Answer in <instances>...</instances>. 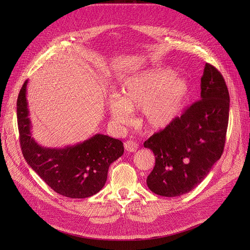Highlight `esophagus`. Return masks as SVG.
I'll use <instances>...</instances> for the list:
<instances>
[{
    "mask_svg": "<svg viewBox=\"0 0 250 250\" xmlns=\"http://www.w3.org/2000/svg\"><path fill=\"white\" fill-rule=\"evenodd\" d=\"M124 147H125V150L128 151V152H135L137 149L139 148V145L134 141L130 140V141H126L124 143Z\"/></svg>",
    "mask_w": 250,
    "mask_h": 250,
    "instance_id": "esophagus-1",
    "label": "esophagus"
}]
</instances>
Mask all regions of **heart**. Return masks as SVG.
<instances>
[{
	"label": "heart",
	"instance_id": "obj_1",
	"mask_svg": "<svg viewBox=\"0 0 250 250\" xmlns=\"http://www.w3.org/2000/svg\"><path fill=\"white\" fill-rule=\"evenodd\" d=\"M188 92V82L172 70H147L127 78L122 95H112L108 107L119 124H129L132 111L142 110L149 128L163 129L178 117Z\"/></svg>",
	"mask_w": 250,
	"mask_h": 250
}]
</instances>
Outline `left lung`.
Returning a JSON list of instances; mask_svg holds the SVG:
<instances>
[{
	"label": "left lung",
	"instance_id": "8db88e82",
	"mask_svg": "<svg viewBox=\"0 0 250 250\" xmlns=\"http://www.w3.org/2000/svg\"><path fill=\"white\" fill-rule=\"evenodd\" d=\"M200 86V100L144 143L155 155L147 186L157 195L177 197L191 192L222 155L229 116V89L221 73L209 63L204 66Z\"/></svg>",
	"mask_w": 250,
	"mask_h": 250
}]
</instances>
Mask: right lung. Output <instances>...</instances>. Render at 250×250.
<instances>
[{"mask_svg": "<svg viewBox=\"0 0 250 250\" xmlns=\"http://www.w3.org/2000/svg\"><path fill=\"white\" fill-rule=\"evenodd\" d=\"M27 83L28 80L21 88L17 102L21 148L27 164L51 188L65 197L86 198L97 194L106 183L110 164L123 155V143L97 133L64 148L39 145L31 134Z\"/></svg>", "mask_w": 250, "mask_h": 250, "instance_id": "obj_1", "label": "right lung"}]
</instances>
